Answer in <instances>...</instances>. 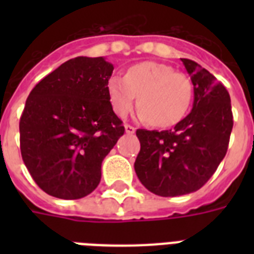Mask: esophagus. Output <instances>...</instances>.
I'll list each match as a JSON object with an SVG mask.
<instances>
[{
    "mask_svg": "<svg viewBox=\"0 0 254 254\" xmlns=\"http://www.w3.org/2000/svg\"><path fill=\"white\" fill-rule=\"evenodd\" d=\"M125 131H127V134H133V133L135 131V127L129 125V124H127V125H125Z\"/></svg>",
    "mask_w": 254,
    "mask_h": 254,
    "instance_id": "34e87169",
    "label": "esophagus"
}]
</instances>
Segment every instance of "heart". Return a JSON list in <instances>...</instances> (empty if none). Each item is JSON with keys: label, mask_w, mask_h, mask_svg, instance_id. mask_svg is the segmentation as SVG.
Wrapping results in <instances>:
<instances>
[{"label": "heart", "mask_w": 254, "mask_h": 254, "mask_svg": "<svg viewBox=\"0 0 254 254\" xmlns=\"http://www.w3.org/2000/svg\"><path fill=\"white\" fill-rule=\"evenodd\" d=\"M107 92L112 109L120 117L131 111L138 96V117L159 127H173L185 119L192 101L189 77L157 62L131 65L124 79L112 76Z\"/></svg>", "instance_id": "b5f03b06"}]
</instances>
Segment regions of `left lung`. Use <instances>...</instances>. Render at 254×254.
<instances>
[{
    "instance_id": "8db88e82",
    "label": "left lung",
    "mask_w": 254,
    "mask_h": 254,
    "mask_svg": "<svg viewBox=\"0 0 254 254\" xmlns=\"http://www.w3.org/2000/svg\"><path fill=\"white\" fill-rule=\"evenodd\" d=\"M193 85L192 111L170 130L138 129L134 170L150 192L181 196L207 183L227 154L233 127L228 91L196 62L182 59Z\"/></svg>"
}]
</instances>
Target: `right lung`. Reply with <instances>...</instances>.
I'll return each mask as SVG.
<instances>
[{
    "label": "right lung",
    "mask_w": 254,
    "mask_h": 254,
    "mask_svg": "<svg viewBox=\"0 0 254 254\" xmlns=\"http://www.w3.org/2000/svg\"><path fill=\"white\" fill-rule=\"evenodd\" d=\"M113 68L103 57L69 59L26 100L19 121L22 159L51 196L72 200L91 193L104 158L125 131L108 97Z\"/></svg>",
    "instance_id": "1"
}]
</instances>
